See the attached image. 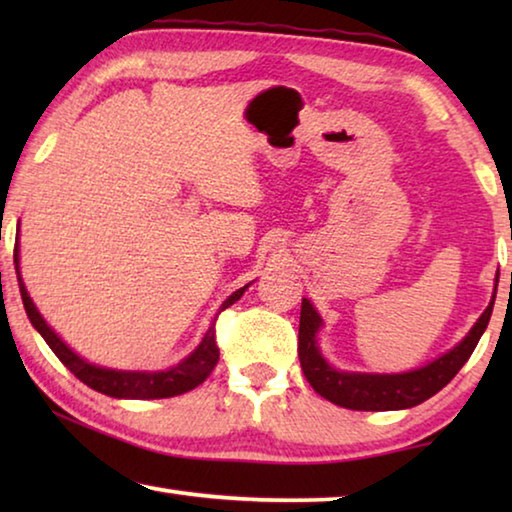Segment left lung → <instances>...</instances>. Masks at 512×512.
<instances>
[{"label":"left lung","mask_w":512,"mask_h":512,"mask_svg":"<svg viewBox=\"0 0 512 512\" xmlns=\"http://www.w3.org/2000/svg\"><path fill=\"white\" fill-rule=\"evenodd\" d=\"M497 282L492 291L490 305L485 307L479 320L465 334L463 341H458L452 350L440 354L424 366L406 372H352L339 370L329 363L318 345V332L323 327V318L311 305V300L302 298L300 309V332H298V357L302 372H305L311 388L329 400L339 404L343 409L352 411H400L418 406L431 395H436L440 388H445L454 379L458 370L470 359L476 343L490 323L492 307L497 298Z\"/></svg>","instance_id":"obj_1"}]
</instances>
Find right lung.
<instances>
[{
    "label": "right lung",
    "mask_w": 512,
    "mask_h": 512,
    "mask_svg": "<svg viewBox=\"0 0 512 512\" xmlns=\"http://www.w3.org/2000/svg\"><path fill=\"white\" fill-rule=\"evenodd\" d=\"M20 246H15V273H17V282H20V293H22V302L24 309H27V316L31 320V325L38 329V334L47 341V345L54 350L56 357L65 363V368L69 372H74V377H79L83 384H88L94 391H99L103 395L117 397V400H162V397H173V395H183L187 391H192L198 384L210 377V372L214 370L216 361H219V348H216V339H214V320L212 325L207 327V332L203 334L201 343L187 354L183 361H178L176 366H171L167 370H115V368H106V366H97V363L85 361L81 354H76L69 345L60 339V336L47 325V320L42 318L38 307L33 305V300L29 296L27 287H24L22 275H20ZM250 287L237 289L232 296L223 300V305L219 307V314L223 309H228L230 305L244 296V291Z\"/></svg>",
    "instance_id": "obj_1"
}]
</instances>
